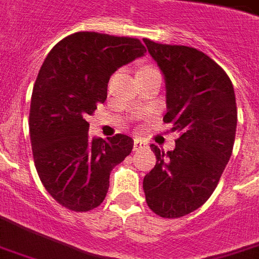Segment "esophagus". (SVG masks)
Instances as JSON below:
<instances>
[{
  "mask_svg": "<svg viewBox=\"0 0 259 259\" xmlns=\"http://www.w3.org/2000/svg\"><path fill=\"white\" fill-rule=\"evenodd\" d=\"M148 144L147 141H144V140H141V138H136L134 140V151H140V149H143V148H147Z\"/></svg>",
  "mask_w": 259,
  "mask_h": 259,
  "instance_id": "obj_1",
  "label": "esophagus"
}]
</instances>
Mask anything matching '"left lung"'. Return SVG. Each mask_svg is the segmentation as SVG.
<instances>
[{"mask_svg": "<svg viewBox=\"0 0 259 259\" xmlns=\"http://www.w3.org/2000/svg\"><path fill=\"white\" fill-rule=\"evenodd\" d=\"M144 43L165 78L163 121L179 133L174 151L151 145L156 164L144 178V193L152 212L177 219L208 201L230 160L238 121L234 87L222 66L194 47Z\"/></svg>", "mask_w": 259, "mask_h": 259, "instance_id": "1", "label": "left lung"}]
</instances>
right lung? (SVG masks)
I'll return each instance as SVG.
<instances>
[{
	"label": "right lung",
	"instance_id": "right-lung-1",
	"mask_svg": "<svg viewBox=\"0 0 259 259\" xmlns=\"http://www.w3.org/2000/svg\"><path fill=\"white\" fill-rule=\"evenodd\" d=\"M144 53L136 37L76 32L51 49L39 70L29 108L33 161L45 189L69 210L102 204L111 169L133 149L125 134L91 140L87 118L107 99L112 73Z\"/></svg>",
	"mask_w": 259,
	"mask_h": 259
}]
</instances>
